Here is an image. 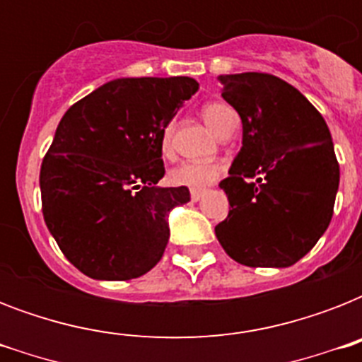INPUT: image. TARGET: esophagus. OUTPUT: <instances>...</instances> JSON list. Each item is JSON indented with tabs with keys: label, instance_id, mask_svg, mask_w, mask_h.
I'll return each mask as SVG.
<instances>
[{
	"label": "esophagus",
	"instance_id": "34e87169",
	"mask_svg": "<svg viewBox=\"0 0 362 362\" xmlns=\"http://www.w3.org/2000/svg\"><path fill=\"white\" fill-rule=\"evenodd\" d=\"M203 189H192L189 192V197H192V201H199V199L203 197Z\"/></svg>",
	"mask_w": 362,
	"mask_h": 362
}]
</instances>
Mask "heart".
I'll return each instance as SVG.
<instances>
[{
  "instance_id": "b5f03b06",
  "label": "heart",
  "mask_w": 362,
  "mask_h": 362,
  "mask_svg": "<svg viewBox=\"0 0 362 362\" xmlns=\"http://www.w3.org/2000/svg\"><path fill=\"white\" fill-rule=\"evenodd\" d=\"M235 116H237L235 110L223 103H209L203 107L204 122L218 135H221V131L226 129ZM170 141H173V124H167L161 139V148L165 153L170 152ZM221 173H223V165L216 161H184L170 170L169 178L175 186L187 187V189H206L220 178Z\"/></svg>"
}]
</instances>
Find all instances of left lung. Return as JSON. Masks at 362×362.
Returning a JSON list of instances; mask_svg holds the SVG:
<instances>
[{"instance_id": "8db88e82", "label": "left lung", "mask_w": 362, "mask_h": 362, "mask_svg": "<svg viewBox=\"0 0 362 362\" xmlns=\"http://www.w3.org/2000/svg\"><path fill=\"white\" fill-rule=\"evenodd\" d=\"M218 81L221 98L240 116L242 148L220 182L231 209L216 237L240 264L291 267L331 223L340 182L331 131L278 76L238 73Z\"/></svg>"}]
</instances>
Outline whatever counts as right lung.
Returning <instances> with one entry per match:
<instances>
[{
  "mask_svg": "<svg viewBox=\"0 0 362 362\" xmlns=\"http://www.w3.org/2000/svg\"><path fill=\"white\" fill-rule=\"evenodd\" d=\"M199 90L195 78H116L76 101L42 159L48 231L95 280H131L163 257L169 212L187 187H158L165 125Z\"/></svg>",
  "mask_w": 362,
  "mask_h": 362,
  "instance_id": "right-lung-1",
  "label": "right lung"
}]
</instances>
